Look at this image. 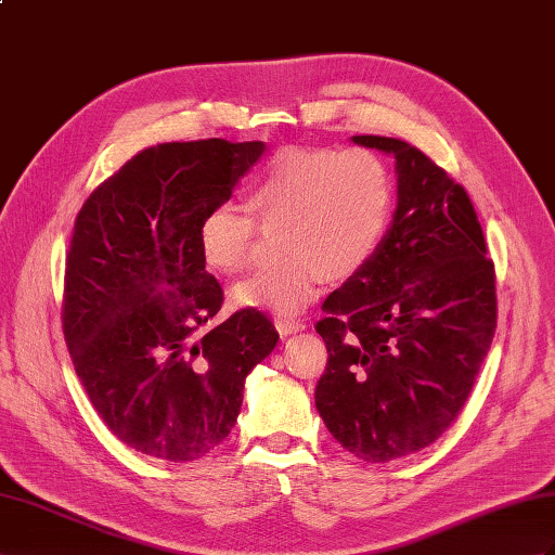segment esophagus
<instances>
[{
  "instance_id": "34e87169",
  "label": "esophagus",
  "mask_w": 555,
  "mask_h": 555,
  "mask_svg": "<svg viewBox=\"0 0 555 555\" xmlns=\"http://www.w3.org/2000/svg\"><path fill=\"white\" fill-rule=\"evenodd\" d=\"M274 323H276V331L281 333V335H293V333H300V331H305L307 325H305V321H300V319H274Z\"/></svg>"
}]
</instances>
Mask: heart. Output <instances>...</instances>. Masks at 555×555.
I'll return each mask as SVG.
<instances>
[{"mask_svg": "<svg viewBox=\"0 0 555 555\" xmlns=\"http://www.w3.org/2000/svg\"><path fill=\"white\" fill-rule=\"evenodd\" d=\"M396 188L387 162L373 150L283 147L248 180V204L262 224H279L276 267L238 281L236 307L293 319L317 300L325 283L349 279L371 262L393 216ZM255 220L248 210L218 204L196 227L202 260L222 274L250 260Z\"/></svg>", "mask_w": 555, "mask_h": 555, "instance_id": "obj_1", "label": "heart"}]
</instances>
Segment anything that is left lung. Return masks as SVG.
<instances>
[{"label":"left lung","instance_id":"left-lung-1","mask_svg":"<svg viewBox=\"0 0 555 555\" xmlns=\"http://www.w3.org/2000/svg\"><path fill=\"white\" fill-rule=\"evenodd\" d=\"M351 140L393 156L399 202L375 258L325 297L314 399L339 446L391 462L431 446L472 393L496 328L494 264L443 168L399 138Z\"/></svg>","mask_w":555,"mask_h":555}]
</instances>
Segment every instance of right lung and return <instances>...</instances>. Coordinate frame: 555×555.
<instances>
[{
  "label": "right lung",
  "instance_id": "right-lung-1",
  "mask_svg": "<svg viewBox=\"0 0 555 555\" xmlns=\"http://www.w3.org/2000/svg\"><path fill=\"white\" fill-rule=\"evenodd\" d=\"M264 142H162L83 202L65 260L63 331L98 415L121 443L168 462L204 457L230 436L250 371L279 343L274 323L222 307L196 227L230 202Z\"/></svg>",
  "mask_w": 555,
  "mask_h": 555
}]
</instances>
